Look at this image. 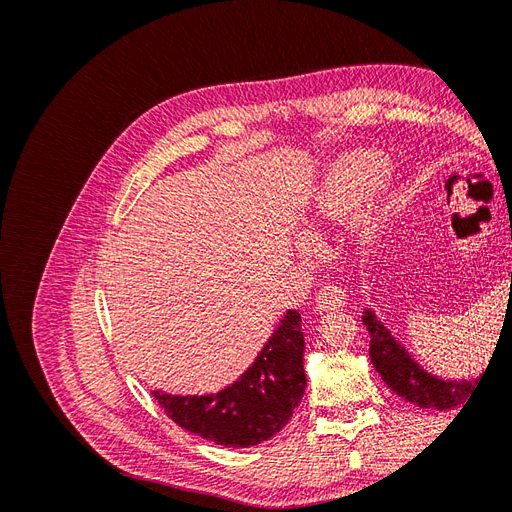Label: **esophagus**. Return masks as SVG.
<instances>
[{"instance_id": "esophagus-1", "label": "esophagus", "mask_w": 512, "mask_h": 512, "mask_svg": "<svg viewBox=\"0 0 512 512\" xmlns=\"http://www.w3.org/2000/svg\"><path fill=\"white\" fill-rule=\"evenodd\" d=\"M346 303V292L337 286H322L316 294V312H329Z\"/></svg>"}]
</instances>
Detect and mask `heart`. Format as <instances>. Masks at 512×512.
Segmentation results:
<instances>
[{
	"label": "heart",
	"instance_id": "heart-1",
	"mask_svg": "<svg viewBox=\"0 0 512 512\" xmlns=\"http://www.w3.org/2000/svg\"><path fill=\"white\" fill-rule=\"evenodd\" d=\"M389 158L382 151L361 149L339 158L327 173L312 198L307 226L344 220L354 209L350 232L359 247H369L380 235L389 218V205L376 185L389 175Z\"/></svg>",
	"mask_w": 512,
	"mask_h": 512
}]
</instances>
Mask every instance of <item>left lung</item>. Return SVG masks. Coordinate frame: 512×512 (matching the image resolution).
Masks as SVG:
<instances>
[{
    "label": "left lung",
    "mask_w": 512,
    "mask_h": 512,
    "mask_svg": "<svg viewBox=\"0 0 512 512\" xmlns=\"http://www.w3.org/2000/svg\"><path fill=\"white\" fill-rule=\"evenodd\" d=\"M363 324L371 335V363L393 393L404 397L410 404L431 410H448L468 404L480 378L444 380L433 376L412 359V354L397 342L371 309L363 312Z\"/></svg>",
    "instance_id": "left-lung-1"
}]
</instances>
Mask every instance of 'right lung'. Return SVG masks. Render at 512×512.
Listing matches in <instances>:
<instances>
[{
  "label": "right lung",
  "mask_w": 512,
  "mask_h": 512,
  "mask_svg": "<svg viewBox=\"0 0 512 512\" xmlns=\"http://www.w3.org/2000/svg\"><path fill=\"white\" fill-rule=\"evenodd\" d=\"M303 350L301 314L288 309L254 363L226 389L209 395H151L185 431L228 448H250L284 429L299 406L307 382Z\"/></svg>",
  "instance_id": "right-lung-1"
}]
</instances>
